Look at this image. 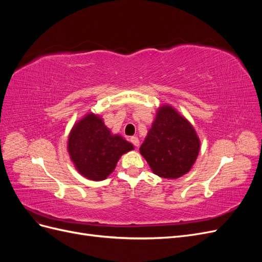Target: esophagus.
<instances>
[{
  "mask_svg": "<svg viewBox=\"0 0 262 262\" xmlns=\"http://www.w3.org/2000/svg\"><path fill=\"white\" fill-rule=\"evenodd\" d=\"M130 141L132 142V144H133L134 146L139 147V145H140V141H139V139H138L137 137H132V138L130 139Z\"/></svg>",
  "mask_w": 262,
  "mask_h": 262,
  "instance_id": "1",
  "label": "esophagus"
}]
</instances>
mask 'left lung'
<instances>
[{"mask_svg":"<svg viewBox=\"0 0 262 262\" xmlns=\"http://www.w3.org/2000/svg\"><path fill=\"white\" fill-rule=\"evenodd\" d=\"M200 139L187 119L170 105L158 107L152 128L140 147L155 175L177 179L192 168Z\"/></svg>","mask_w":262,"mask_h":262,"instance_id":"1","label":"left lung"}]
</instances>
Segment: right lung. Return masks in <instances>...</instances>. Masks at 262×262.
<instances>
[{
    "label": "right lung",
    "instance_id": "1",
    "mask_svg": "<svg viewBox=\"0 0 262 262\" xmlns=\"http://www.w3.org/2000/svg\"><path fill=\"white\" fill-rule=\"evenodd\" d=\"M134 146L120 134H113L99 115L89 113L74 123L68 139V152L75 169L90 180L106 179L120 157Z\"/></svg>",
    "mask_w": 262,
    "mask_h": 262
}]
</instances>
